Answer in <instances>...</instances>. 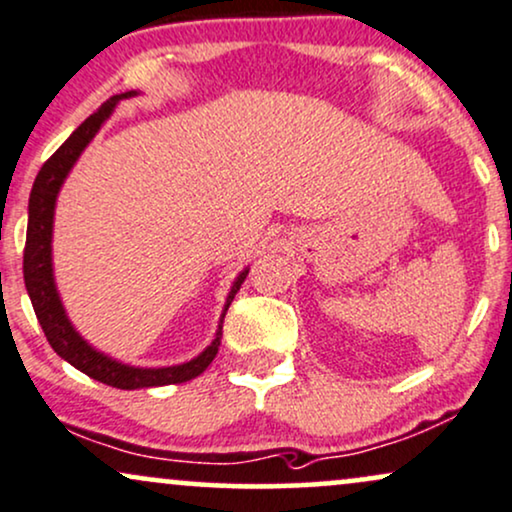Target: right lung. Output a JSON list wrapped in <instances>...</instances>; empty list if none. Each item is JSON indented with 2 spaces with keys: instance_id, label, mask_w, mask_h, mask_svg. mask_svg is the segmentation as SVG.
<instances>
[{
  "instance_id": "add662e5",
  "label": "right lung",
  "mask_w": 512,
  "mask_h": 512,
  "mask_svg": "<svg viewBox=\"0 0 512 512\" xmlns=\"http://www.w3.org/2000/svg\"><path fill=\"white\" fill-rule=\"evenodd\" d=\"M133 92H123V95L109 97L107 102L97 109L95 114H90L76 131L71 133V138L54 152L52 157L42 164L38 178H35L33 190H30V202H28V233H26V250H23V279H26V288L30 295V303H33L38 322L45 331L49 346L54 348V353L64 357L66 362H71L73 367L85 372L88 377L102 381V384L114 386V389H147V386H166V384H181V381L200 377L205 369L212 365V360L219 353L221 343V326H224L226 310H229L231 300L236 298L240 291V283L248 276V269L238 276L233 283L229 300H226L224 315H221V324L217 331V338L212 341L205 353H200L195 360L186 362V365L176 367H162V369H138L121 365V362L109 360L107 355L92 350L88 343L80 338L69 319L64 315V307L54 288L52 279V217H54V202H57V193L64 183L66 174L71 171L73 162H76L80 152L85 150V145L90 143L92 135L100 131L102 121L112 114L116 102L123 97H131Z\"/></svg>"
}]
</instances>
